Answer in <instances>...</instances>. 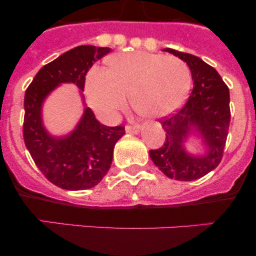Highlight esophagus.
I'll return each instance as SVG.
<instances>
[{
  "label": "esophagus",
  "mask_w": 256,
  "mask_h": 256,
  "mask_svg": "<svg viewBox=\"0 0 256 256\" xmlns=\"http://www.w3.org/2000/svg\"><path fill=\"white\" fill-rule=\"evenodd\" d=\"M126 131H128V132L138 134V131H140V125H128L126 126Z\"/></svg>",
  "instance_id": "esophagus-1"
}]
</instances>
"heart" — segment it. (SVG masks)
Returning a JSON list of instances; mask_svg holds the SVG:
<instances>
[{
  "label": "heart",
  "instance_id": "heart-1",
  "mask_svg": "<svg viewBox=\"0 0 256 256\" xmlns=\"http://www.w3.org/2000/svg\"><path fill=\"white\" fill-rule=\"evenodd\" d=\"M109 69L92 68L85 82L88 102L100 116L114 120L131 94L138 112L160 118L174 112L190 92L187 64L174 56L128 52L109 59Z\"/></svg>",
  "mask_w": 256,
  "mask_h": 256
}]
</instances>
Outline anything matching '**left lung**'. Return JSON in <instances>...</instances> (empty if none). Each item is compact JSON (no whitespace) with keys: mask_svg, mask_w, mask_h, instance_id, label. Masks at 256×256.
<instances>
[{"mask_svg":"<svg viewBox=\"0 0 256 256\" xmlns=\"http://www.w3.org/2000/svg\"><path fill=\"white\" fill-rule=\"evenodd\" d=\"M188 64L193 89L180 109L160 120L166 138L160 148L150 150V157L167 177L194 180L213 171L223 158L229 132V89L218 72L198 56L174 49H164ZM190 127H194L208 147L203 156H190L182 148Z\"/></svg>","mask_w":256,"mask_h":256,"instance_id":"1","label":"left lung"}]
</instances>
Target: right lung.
<instances>
[{
    "label": "right lung",
    "instance_id": "1",
    "mask_svg": "<svg viewBox=\"0 0 256 256\" xmlns=\"http://www.w3.org/2000/svg\"><path fill=\"white\" fill-rule=\"evenodd\" d=\"M109 52L110 48L94 46L70 49L40 68L26 90V147L43 176L63 190H88L102 180L112 166L114 146L125 134V126L102 125L92 110L85 108L79 125L70 135L52 138L42 125V102L60 82H74L82 92L89 69Z\"/></svg>",
    "mask_w": 256,
    "mask_h": 256
}]
</instances>
